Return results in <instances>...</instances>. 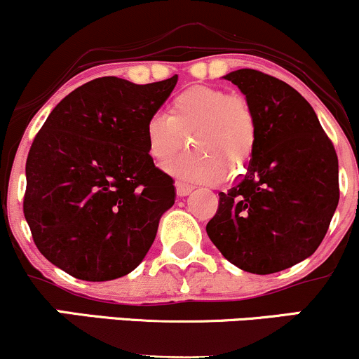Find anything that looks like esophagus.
<instances>
[{
  "mask_svg": "<svg viewBox=\"0 0 359 359\" xmlns=\"http://www.w3.org/2000/svg\"><path fill=\"white\" fill-rule=\"evenodd\" d=\"M175 189H177V196L179 197H185L192 192V185L182 184V182H175Z\"/></svg>",
  "mask_w": 359,
  "mask_h": 359,
  "instance_id": "obj_1",
  "label": "esophagus"
}]
</instances>
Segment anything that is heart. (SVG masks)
<instances>
[{"mask_svg": "<svg viewBox=\"0 0 359 359\" xmlns=\"http://www.w3.org/2000/svg\"><path fill=\"white\" fill-rule=\"evenodd\" d=\"M257 118L248 101L211 86H192L172 97L168 116L156 113L145 128L148 155L163 163L191 135L196 148L167 163L165 172L184 182L217 184L240 170L257 145Z\"/></svg>", "mask_w": 359, "mask_h": 359, "instance_id": "1", "label": "heart"}]
</instances>
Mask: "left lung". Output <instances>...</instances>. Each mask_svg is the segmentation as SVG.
I'll list each match as a JSON object with an SVG mask.
<instances>
[{
    "label": "left lung",
    "instance_id": "1",
    "mask_svg": "<svg viewBox=\"0 0 359 359\" xmlns=\"http://www.w3.org/2000/svg\"><path fill=\"white\" fill-rule=\"evenodd\" d=\"M257 118V145L245 179L219 192L205 226L222 257L269 275L311 257L339 203V168L316 111L287 82L253 69L226 74Z\"/></svg>",
    "mask_w": 359,
    "mask_h": 359
}]
</instances>
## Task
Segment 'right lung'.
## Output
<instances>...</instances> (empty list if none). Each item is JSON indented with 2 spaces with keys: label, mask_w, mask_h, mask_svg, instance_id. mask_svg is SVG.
Returning a JSON list of instances; mask_svg holds the SVG:
<instances>
[{
  "label": "right lung",
  "mask_w": 359,
  "mask_h": 359,
  "mask_svg": "<svg viewBox=\"0 0 359 359\" xmlns=\"http://www.w3.org/2000/svg\"><path fill=\"white\" fill-rule=\"evenodd\" d=\"M177 79L86 82L35 137L25 219L40 253L65 273L88 282L125 277L150 250L175 189L148 155L145 128Z\"/></svg>",
  "instance_id": "right-lung-1"
}]
</instances>
